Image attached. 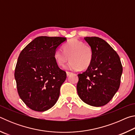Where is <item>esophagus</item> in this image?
<instances>
[{
  "mask_svg": "<svg viewBox=\"0 0 135 135\" xmlns=\"http://www.w3.org/2000/svg\"><path fill=\"white\" fill-rule=\"evenodd\" d=\"M66 73H67V76H70V74H72V73H71V72H69V71H67V72H66Z\"/></svg>",
  "mask_w": 135,
  "mask_h": 135,
  "instance_id": "obj_1",
  "label": "esophagus"
}]
</instances>
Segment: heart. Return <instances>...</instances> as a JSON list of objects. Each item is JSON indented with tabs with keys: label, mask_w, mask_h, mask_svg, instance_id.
I'll return each mask as SVG.
<instances>
[{
	"label": "heart",
	"mask_w": 135,
	"mask_h": 135,
	"mask_svg": "<svg viewBox=\"0 0 135 135\" xmlns=\"http://www.w3.org/2000/svg\"><path fill=\"white\" fill-rule=\"evenodd\" d=\"M54 57L56 62L63 67L68 59L70 61L66 68L73 71L86 70L90 67L93 58V50L89 45L77 38H72L64 44L62 50L57 49Z\"/></svg>",
	"instance_id": "1"
}]
</instances>
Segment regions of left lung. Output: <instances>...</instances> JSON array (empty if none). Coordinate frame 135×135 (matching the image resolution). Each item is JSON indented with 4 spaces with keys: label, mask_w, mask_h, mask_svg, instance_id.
Listing matches in <instances>:
<instances>
[{
    "label": "left lung",
    "mask_w": 135,
    "mask_h": 135,
    "mask_svg": "<svg viewBox=\"0 0 135 135\" xmlns=\"http://www.w3.org/2000/svg\"><path fill=\"white\" fill-rule=\"evenodd\" d=\"M93 52L90 67L79 74L77 90L80 98L93 107L104 106L119 89L123 67L117 52L98 37L84 38Z\"/></svg>",
    "instance_id": "obj_1"
}]
</instances>
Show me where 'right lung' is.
I'll use <instances>...</instances> for the list:
<instances>
[{"instance_id":"right-lung-1","label":"right lung","mask_w":135,"mask_h":135,"mask_svg":"<svg viewBox=\"0 0 135 135\" xmlns=\"http://www.w3.org/2000/svg\"><path fill=\"white\" fill-rule=\"evenodd\" d=\"M65 40V37L40 36L27 45L18 57L14 73L18 95L34 111H46L58 99L67 74L59 68L54 54Z\"/></svg>"}]
</instances>
